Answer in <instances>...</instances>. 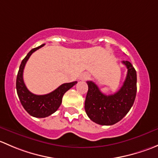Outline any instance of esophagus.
<instances>
[{
  "label": "esophagus",
  "instance_id": "34e87169",
  "mask_svg": "<svg viewBox=\"0 0 158 158\" xmlns=\"http://www.w3.org/2000/svg\"><path fill=\"white\" fill-rule=\"evenodd\" d=\"M89 78H90V75H89V73H83V74L81 75V76H80V79L82 81L87 80V79H89Z\"/></svg>",
  "mask_w": 158,
  "mask_h": 158
}]
</instances>
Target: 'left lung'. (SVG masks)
<instances>
[{"label": "left lung", "instance_id": "left-lung-1", "mask_svg": "<svg viewBox=\"0 0 158 158\" xmlns=\"http://www.w3.org/2000/svg\"><path fill=\"white\" fill-rule=\"evenodd\" d=\"M128 69L126 79L121 89L113 95H106L96 84L88 81L85 110L92 122L101 125H112L122 120L130 111L136 97L137 73L131 63L122 61Z\"/></svg>", "mask_w": 158, "mask_h": 158}]
</instances>
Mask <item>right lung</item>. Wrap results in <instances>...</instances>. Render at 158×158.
Instances as JSON below:
<instances>
[{"label": "right lung", "instance_id": "1", "mask_svg": "<svg viewBox=\"0 0 158 158\" xmlns=\"http://www.w3.org/2000/svg\"><path fill=\"white\" fill-rule=\"evenodd\" d=\"M44 46V44H42L40 47L31 49L26 57L22 60L16 81V88L20 103L30 115L36 118L48 117L49 115L55 112L61 105L63 95L77 83L76 81L69 83H64L47 95H35L28 90L23 79L25 65L31 54Z\"/></svg>", "mask_w": 158, "mask_h": 158}]
</instances>
